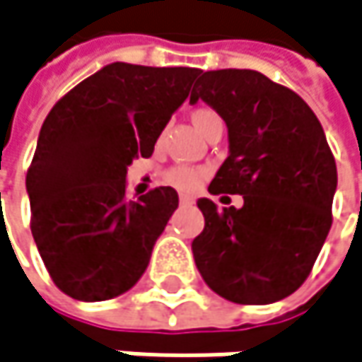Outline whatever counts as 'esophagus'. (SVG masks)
Wrapping results in <instances>:
<instances>
[{"label": "esophagus", "mask_w": 362, "mask_h": 362, "mask_svg": "<svg viewBox=\"0 0 362 362\" xmlns=\"http://www.w3.org/2000/svg\"><path fill=\"white\" fill-rule=\"evenodd\" d=\"M179 202L183 204V206H189V204H194V198H192V196H185V194H181V196H179Z\"/></svg>", "instance_id": "obj_1"}]
</instances>
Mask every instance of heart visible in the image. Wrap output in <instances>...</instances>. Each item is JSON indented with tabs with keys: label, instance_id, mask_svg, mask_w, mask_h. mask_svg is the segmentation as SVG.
<instances>
[{
	"label": "heart",
	"instance_id": "1",
	"mask_svg": "<svg viewBox=\"0 0 362 362\" xmlns=\"http://www.w3.org/2000/svg\"><path fill=\"white\" fill-rule=\"evenodd\" d=\"M216 120H221L218 112L212 110V108H206V106H200V108H196V110L192 112V122L196 124V129H198L200 133H204V131H206L212 122H216ZM160 139H162V135H160ZM206 175H208V170H206L204 166L177 164V166H170V168L162 175V179H164V183H168V185H173V187H177V189H181V192H194V189H198V187L202 185Z\"/></svg>",
	"mask_w": 362,
	"mask_h": 362
}]
</instances>
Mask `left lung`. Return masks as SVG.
Returning a JSON list of instances; mask_svg holds the SVG:
<instances>
[{
  "label": "left lung",
  "mask_w": 362,
  "mask_h": 362,
  "mask_svg": "<svg viewBox=\"0 0 362 362\" xmlns=\"http://www.w3.org/2000/svg\"><path fill=\"white\" fill-rule=\"evenodd\" d=\"M198 100L229 129V156L208 192L240 194L244 206L198 202L204 231L192 244L196 267L231 302H277L306 281L332 229V148L308 104L256 70L202 72L189 102Z\"/></svg>",
  "instance_id": "1"
}]
</instances>
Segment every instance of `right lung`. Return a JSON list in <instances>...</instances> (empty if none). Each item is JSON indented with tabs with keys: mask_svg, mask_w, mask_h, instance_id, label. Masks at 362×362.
Listing matches in <instances>:
<instances>
[{
	"mask_svg": "<svg viewBox=\"0 0 362 362\" xmlns=\"http://www.w3.org/2000/svg\"><path fill=\"white\" fill-rule=\"evenodd\" d=\"M198 68L114 62L49 110L26 173L30 231L52 281L100 302L131 290L179 206L173 187L127 198L133 158H150Z\"/></svg>",
	"mask_w": 362,
	"mask_h": 362,
	"instance_id": "right-lung-1",
	"label": "right lung"
}]
</instances>
